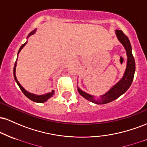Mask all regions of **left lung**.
I'll list each match as a JSON object with an SVG mask.
<instances>
[{"mask_svg":"<svg viewBox=\"0 0 147 147\" xmlns=\"http://www.w3.org/2000/svg\"><path fill=\"white\" fill-rule=\"evenodd\" d=\"M115 33L118 40L124 47L126 55H127V65H126V70L122 78L115 85L111 88L107 92H106L104 95L100 96V98L99 99H95L94 98L95 97L94 96L84 92L77 86V90L82 97L96 104H105L117 99L119 96L124 94L129 88L132 84L133 77H134L135 71H136V62L133 58L132 48H131L129 38L124 34L122 30H115Z\"/></svg>","mask_w":147,"mask_h":147,"instance_id":"obj_1","label":"left lung"}]
</instances>
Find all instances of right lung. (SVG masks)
<instances>
[{"mask_svg": "<svg viewBox=\"0 0 147 147\" xmlns=\"http://www.w3.org/2000/svg\"><path fill=\"white\" fill-rule=\"evenodd\" d=\"M36 30H33L32 32H30L29 34H28V37H30V36H31V35L34 34L36 32ZM27 43H28V41L25 42L24 44H23V45H21V48H20V49H19V50H18L17 55H18L19 52H21V50H22V49H23V47H24L25 45H26ZM17 59H18V57H17ZM16 61H17V59H16ZM16 61V62H15L14 67V77L15 81H16V84H18V86H19L20 89H21L22 92H23V93L24 94V95L26 96V97H28V99H30V100L33 101V102H37V103H43V102H46V101L48 100V99H50V97H52V95H53L54 94H55V90H52L51 92H48V93L45 94V95H34V94L30 93V92H28V91L25 90L24 88L22 86L21 84H20L19 82H18V81L17 80V78H16V63H17Z\"/></svg>", "mask_w": 147, "mask_h": 147, "instance_id": "right-lung-1", "label": "right lung"}]
</instances>
